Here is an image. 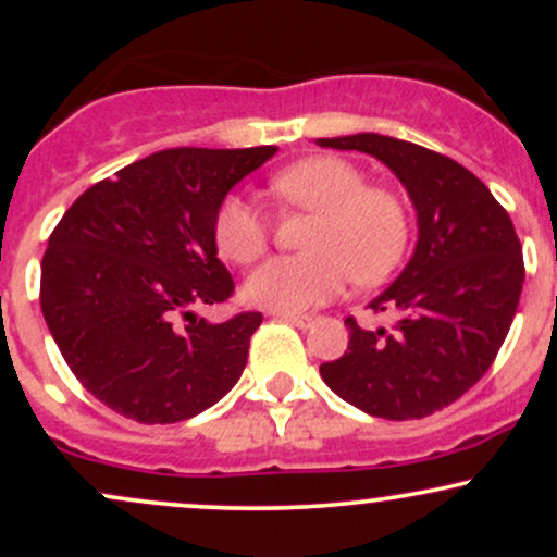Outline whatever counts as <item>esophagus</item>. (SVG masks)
I'll return each mask as SVG.
<instances>
[{
  "instance_id": "1",
  "label": "esophagus",
  "mask_w": 557,
  "mask_h": 557,
  "mask_svg": "<svg viewBox=\"0 0 557 557\" xmlns=\"http://www.w3.org/2000/svg\"><path fill=\"white\" fill-rule=\"evenodd\" d=\"M277 317L283 319V322L293 324V327H300V330H306L314 324V317H309V314H277Z\"/></svg>"
}]
</instances>
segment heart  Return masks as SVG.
<instances>
[{"label":"heart","mask_w":557,"mask_h":557,"mask_svg":"<svg viewBox=\"0 0 557 557\" xmlns=\"http://www.w3.org/2000/svg\"><path fill=\"white\" fill-rule=\"evenodd\" d=\"M270 190L287 207L314 212L304 257H274L248 274L243 296L277 314L327 304L348 277L372 285L398 267L408 246V212L400 196L343 157H309L280 170ZM216 251L233 264H251L267 251L270 220L251 198L230 194L214 214Z\"/></svg>","instance_id":"heart-1"}]
</instances>
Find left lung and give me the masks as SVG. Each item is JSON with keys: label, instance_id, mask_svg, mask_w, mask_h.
Wrapping results in <instances>:
<instances>
[{"label": "left lung", "instance_id": "obj_1", "mask_svg": "<svg viewBox=\"0 0 557 557\" xmlns=\"http://www.w3.org/2000/svg\"><path fill=\"white\" fill-rule=\"evenodd\" d=\"M363 151L406 185L419 214L417 251L369 309L395 317L363 330L354 317L348 350L319 367L327 387L380 419H424L482 380L508 335L523 287L521 240L497 198L450 157L380 133L317 138Z\"/></svg>", "mask_w": 557, "mask_h": 557}]
</instances>
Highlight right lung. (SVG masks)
<instances>
[{
	"label": "right lung",
	"mask_w": 557,
	"mask_h": 557,
	"mask_svg": "<svg viewBox=\"0 0 557 557\" xmlns=\"http://www.w3.org/2000/svg\"><path fill=\"white\" fill-rule=\"evenodd\" d=\"M168 149L94 183L57 222L41 259V311L70 372L138 424H175L240 380L259 311L196 317L235 283L214 243L222 198L274 154Z\"/></svg>",
	"instance_id": "right-lung-1"
}]
</instances>
